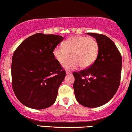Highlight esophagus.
<instances>
[{
    "label": "esophagus",
    "mask_w": 132,
    "mask_h": 132,
    "mask_svg": "<svg viewBox=\"0 0 132 132\" xmlns=\"http://www.w3.org/2000/svg\"><path fill=\"white\" fill-rule=\"evenodd\" d=\"M66 74H67V75H71V71H68V70H67V71H66Z\"/></svg>",
    "instance_id": "esophagus-1"
}]
</instances>
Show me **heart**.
<instances>
[{
    "label": "heart",
    "mask_w": 132,
    "mask_h": 132,
    "mask_svg": "<svg viewBox=\"0 0 132 132\" xmlns=\"http://www.w3.org/2000/svg\"><path fill=\"white\" fill-rule=\"evenodd\" d=\"M99 52V45L96 39L86 36H76L64 41L63 46H57L53 54L57 62L63 65L70 58H72L64 65L67 69H75L80 66L87 69L95 63Z\"/></svg>",
    "instance_id": "heart-1"
}]
</instances>
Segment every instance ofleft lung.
I'll use <instances>...</instances> for the list:
<instances>
[{
    "instance_id": "1",
    "label": "left lung",
    "mask_w": 132,
    "mask_h": 132,
    "mask_svg": "<svg viewBox=\"0 0 132 132\" xmlns=\"http://www.w3.org/2000/svg\"><path fill=\"white\" fill-rule=\"evenodd\" d=\"M99 45L96 61L91 67L72 73L75 97L80 104L97 108L108 102L119 87L122 56L113 41L105 35L87 33Z\"/></svg>"
}]
</instances>
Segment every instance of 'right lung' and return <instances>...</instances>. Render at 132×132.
<instances>
[{
  "instance_id": "right-lung-1",
  "label": "right lung",
  "mask_w": 132,
  "mask_h": 132,
  "mask_svg": "<svg viewBox=\"0 0 132 132\" xmlns=\"http://www.w3.org/2000/svg\"><path fill=\"white\" fill-rule=\"evenodd\" d=\"M61 36L37 33L24 40L16 48L12 61V86L16 97L30 108L52 106L65 71L53 51L63 41Z\"/></svg>"
}]
</instances>
